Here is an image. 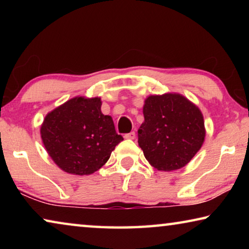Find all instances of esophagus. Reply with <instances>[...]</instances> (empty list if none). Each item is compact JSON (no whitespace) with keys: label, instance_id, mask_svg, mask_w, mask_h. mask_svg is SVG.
Here are the masks:
<instances>
[{"label":"esophagus","instance_id":"34e87169","mask_svg":"<svg viewBox=\"0 0 249 249\" xmlns=\"http://www.w3.org/2000/svg\"><path fill=\"white\" fill-rule=\"evenodd\" d=\"M124 137L126 138V140H134V138H135V132H130L128 134H125Z\"/></svg>","mask_w":249,"mask_h":249}]
</instances>
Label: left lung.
Wrapping results in <instances>:
<instances>
[{"label":"left lung","instance_id":"obj_1","mask_svg":"<svg viewBox=\"0 0 249 249\" xmlns=\"http://www.w3.org/2000/svg\"><path fill=\"white\" fill-rule=\"evenodd\" d=\"M142 113L145 121L138 129V145L157 170L180 169L200 150L205 137L203 115L183 95H150Z\"/></svg>","mask_w":249,"mask_h":249}]
</instances>
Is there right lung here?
<instances>
[{"label":"right lung","instance_id":"right-lung-1","mask_svg":"<svg viewBox=\"0 0 249 249\" xmlns=\"http://www.w3.org/2000/svg\"><path fill=\"white\" fill-rule=\"evenodd\" d=\"M101 105L100 98L75 96L49 112L41 124L46 150L68 174H93L123 141L112 117L101 112Z\"/></svg>","mask_w":249,"mask_h":249}]
</instances>
